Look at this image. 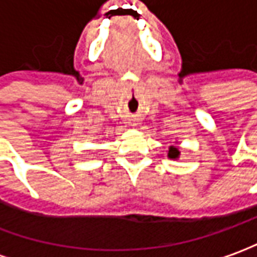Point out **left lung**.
<instances>
[{"mask_svg":"<svg viewBox=\"0 0 257 257\" xmlns=\"http://www.w3.org/2000/svg\"><path fill=\"white\" fill-rule=\"evenodd\" d=\"M175 144L177 146H170L168 147V158H171V160H178L181 156V153H180V147H178V141H175Z\"/></svg>","mask_w":257,"mask_h":257,"instance_id":"8db88e82","label":"left lung"}]
</instances>
